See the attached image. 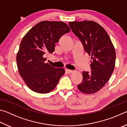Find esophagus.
Returning a JSON list of instances; mask_svg holds the SVG:
<instances>
[{"mask_svg": "<svg viewBox=\"0 0 127 127\" xmlns=\"http://www.w3.org/2000/svg\"><path fill=\"white\" fill-rule=\"evenodd\" d=\"M65 72H66V73H67L70 74V73H72L73 72V70H70V69H66Z\"/></svg>", "mask_w": 127, "mask_h": 127, "instance_id": "obj_1", "label": "esophagus"}]
</instances>
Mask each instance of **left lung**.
Listing matches in <instances>:
<instances>
[{
	"instance_id": "obj_1",
	"label": "left lung",
	"mask_w": 127,
	"mask_h": 127,
	"mask_svg": "<svg viewBox=\"0 0 127 127\" xmlns=\"http://www.w3.org/2000/svg\"><path fill=\"white\" fill-rule=\"evenodd\" d=\"M69 25L81 41L85 51L91 56V71L82 72V81L77 87L82 93H96L105 85L114 69V46L106 31L97 22L74 21Z\"/></svg>"
}]
</instances>
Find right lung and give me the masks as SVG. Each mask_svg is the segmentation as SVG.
I'll return each instance as SVG.
<instances>
[{"instance_id":"right-lung-1","label":"right lung","mask_w":127,"mask_h":127,"mask_svg":"<svg viewBox=\"0 0 127 127\" xmlns=\"http://www.w3.org/2000/svg\"><path fill=\"white\" fill-rule=\"evenodd\" d=\"M65 23L41 21L30 29L21 41L17 54L18 72L26 84L33 91L46 94L55 89L65 73L46 63V52L53 53L61 36L70 32Z\"/></svg>"}]
</instances>
